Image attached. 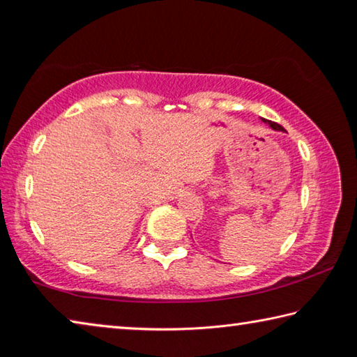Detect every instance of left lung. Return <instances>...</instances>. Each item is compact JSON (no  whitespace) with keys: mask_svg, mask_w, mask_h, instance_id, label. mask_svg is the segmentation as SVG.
<instances>
[{"mask_svg":"<svg viewBox=\"0 0 357 357\" xmlns=\"http://www.w3.org/2000/svg\"><path fill=\"white\" fill-rule=\"evenodd\" d=\"M261 121H263V123H266V124H268V126H269V128H273L274 130H282V132H283V128H282V126H280V124H277V123H273V121H269V119H264V118H261Z\"/></svg>","mask_w":357,"mask_h":357,"instance_id":"1","label":"left lung"}]
</instances>
